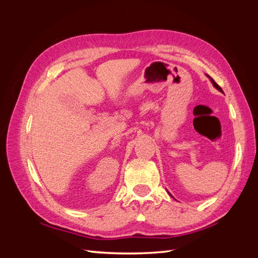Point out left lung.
Segmentation results:
<instances>
[{
	"instance_id": "8db88e82",
	"label": "left lung",
	"mask_w": 258,
	"mask_h": 258,
	"mask_svg": "<svg viewBox=\"0 0 258 258\" xmlns=\"http://www.w3.org/2000/svg\"><path fill=\"white\" fill-rule=\"evenodd\" d=\"M207 76H208V77H209V79H210L211 83H212V84H213V86H214V87H215V88H216L217 90H220L221 92H223V89H222V88L220 87V86H218V85H217V84H216V83L214 82V80L212 79V77H211V76H209V75H207Z\"/></svg>"
}]
</instances>
